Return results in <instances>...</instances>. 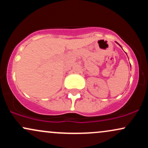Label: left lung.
Listing matches in <instances>:
<instances>
[{
    "mask_svg": "<svg viewBox=\"0 0 148 148\" xmlns=\"http://www.w3.org/2000/svg\"><path fill=\"white\" fill-rule=\"evenodd\" d=\"M116 43H117V42H116Z\"/></svg>",
    "mask_w": 148,
    "mask_h": 148,
    "instance_id": "left-lung-1",
    "label": "left lung"
}]
</instances>
